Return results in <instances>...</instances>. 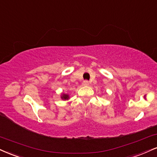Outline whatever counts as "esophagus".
I'll return each instance as SVG.
<instances>
[{
    "instance_id": "esophagus-1",
    "label": "esophagus",
    "mask_w": 157,
    "mask_h": 157,
    "mask_svg": "<svg viewBox=\"0 0 157 157\" xmlns=\"http://www.w3.org/2000/svg\"><path fill=\"white\" fill-rule=\"evenodd\" d=\"M82 85H83V86H88V85H89V82H88V80H84L83 82H82Z\"/></svg>"
}]
</instances>
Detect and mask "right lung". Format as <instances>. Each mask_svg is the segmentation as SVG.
I'll return each instance as SVG.
<instances>
[{
    "instance_id": "1",
    "label": "right lung",
    "mask_w": 157,
    "mask_h": 157,
    "mask_svg": "<svg viewBox=\"0 0 157 157\" xmlns=\"http://www.w3.org/2000/svg\"><path fill=\"white\" fill-rule=\"evenodd\" d=\"M69 95H68V94H62V96H61V99H64V100H66V99H69Z\"/></svg>"
}]
</instances>
